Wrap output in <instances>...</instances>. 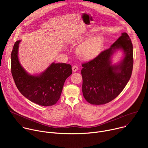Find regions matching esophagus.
Masks as SVG:
<instances>
[{"label": "esophagus", "mask_w": 148, "mask_h": 148, "mask_svg": "<svg viewBox=\"0 0 148 148\" xmlns=\"http://www.w3.org/2000/svg\"><path fill=\"white\" fill-rule=\"evenodd\" d=\"M78 67L77 66H73L72 67V70L73 72H76L78 70Z\"/></svg>", "instance_id": "1"}]
</instances>
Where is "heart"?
Returning a JSON list of instances; mask_svg holds the SVG:
<instances>
[{
	"label": "heart",
	"instance_id": "obj_1",
	"mask_svg": "<svg viewBox=\"0 0 148 148\" xmlns=\"http://www.w3.org/2000/svg\"><path fill=\"white\" fill-rule=\"evenodd\" d=\"M90 37V35L87 34L73 42L74 45L81 44L77 49V54L81 58L84 60H90L98 56L104 44V39L101 35L95 36L89 39Z\"/></svg>",
	"mask_w": 148,
	"mask_h": 148
}]
</instances>
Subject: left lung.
Here are the masks:
<instances>
[{
	"label": "left lung",
	"mask_w": 148,
	"mask_h": 148,
	"mask_svg": "<svg viewBox=\"0 0 148 148\" xmlns=\"http://www.w3.org/2000/svg\"><path fill=\"white\" fill-rule=\"evenodd\" d=\"M119 49L123 51L124 58L112 65V56ZM133 64L132 43L128 34L123 32L109 49L82 64L84 98L92 105H103L115 99L128 82Z\"/></svg>",
	"instance_id": "obj_1"
}]
</instances>
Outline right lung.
Instances as JSON below:
<instances>
[{
  "instance_id": "right-lung-1",
  "label": "right lung",
  "mask_w": 148,
  "mask_h": 148,
  "mask_svg": "<svg viewBox=\"0 0 148 148\" xmlns=\"http://www.w3.org/2000/svg\"><path fill=\"white\" fill-rule=\"evenodd\" d=\"M20 42L18 40L14 43L11 53V72L17 89L27 99L39 105L47 107L56 104L66 79L72 74L71 66L52 62L41 74L31 75L19 62Z\"/></svg>"
}]
</instances>
